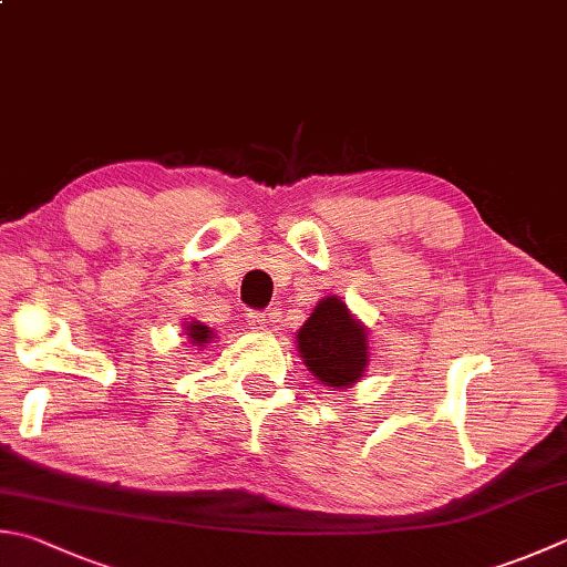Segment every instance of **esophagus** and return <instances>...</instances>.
Listing matches in <instances>:
<instances>
[{"label":"esophagus","instance_id":"1","mask_svg":"<svg viewBox=\"0 0 567 567\" xmlns=\"http://www.w3.org/2000/svg\"><path fill=\"white\" fill-rule=\"evenodd\" d=\"M247 323L264 333V330H269V313H261V311H249L247 313Z\"/></svg>","mask_w":567,"mask_h":567}]
</instances>
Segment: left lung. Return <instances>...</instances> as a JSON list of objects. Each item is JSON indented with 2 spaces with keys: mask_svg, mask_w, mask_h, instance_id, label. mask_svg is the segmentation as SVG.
Returning <instances> with one entry per match:
<instances>
[{
  "mask_svg": "<svg viewBox=\"0 0 567 567\" xmlns=\"http://www.w3.org/2000/svg\"><path fill=\"white\" fill-rule=\"evenodd\" d=\"M306 368L326 388H350L370 362L368 328L348 311L338 296L320 298L311 318L296 336Z\"/></svg>",
  "mask_w": 567,
  "mask_h": 567,
  "instance_id": "8db88e82",
  "label": "left lung"
}]
</instances>
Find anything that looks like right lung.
Instances as JSON below:
<instances>
[{"label": "right lung", "mask_w": 567, "mask_h": 567, "mask_svg": "<svg viewBox=\"0 0 567 567\" xmlns=\"http://www.w3.org/2000/svg\"><path fill=\"white\" fill-rule=\"evenodd\" d=\"M185 330H187V338L192 340V346H199V348L215 338V330H209L205 323H199V320H192V323L185 326Z\"/></svg>", "instance_id": "1"}]
</instances>
